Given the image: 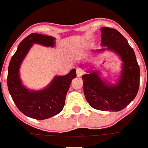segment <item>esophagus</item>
I'll return each instance as SVG.
<instances>
[{"label":"esophagus","instance_id":"1","mask_svg":"<svg viewBox=\"0 0 148 148\" xmlns=\"http://www.w3.org/2000/svg\"><path fill=\"white\" fill-rule=\"evenodd\" d=\"M84 71L81 68H77V77H81L82 74H84Z\"/></svg>","mask_w":148,"mask_h":148}]
</instances>
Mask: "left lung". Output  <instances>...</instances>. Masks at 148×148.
Instances as JSON below:
<instances>
[{"mask_svg": "<svg viewBox=\"0 0 148 148\" xmlns=\"http://www.w3.org/2000/svg\"><path fill=\"white\" fill-rule=\"evenodd\" d=\"M101 45L98 50L114 51L123 61L118 84L109 85L100 78L97 71L82 77L83 90L91 107L103 111H119L127 107L137 95L140 87V71L136 56L127 39L119 31L110 27L101 28Z\"/></svg>", "mask_w": 148, "mask_h": 148, "instance_id": "8db88e82", "label": "left lung"}]
</instances>
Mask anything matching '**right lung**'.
<instances>
[{
    "mask_svg": "<svg viewBox=\"0 0 148 148\" xmlns=\"http://www.w3.org/2000/svg\"><path fill=\"white\" fill-rule=\"evenodd\" d=\"M33 43L53 47L55 38L38 33H32L24 38L10 61L7 85L14 103L22 114L34 119L42 120L54 116L63 110L67 92L72 79L77 77V74L74 69L66 75L56 77L44 90H27L21 84L18 70Z\"/></svg>",
    "mask_w": 148,
    "mask_h": 148,
    "instance_id": "obj_1",
    "label": "right lung"
}]
</instances>
